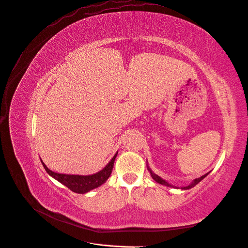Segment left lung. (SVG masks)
I'll use <instances>...</instances> for the list:
<instances>
[{
	"mask_svg": "<svg viewBox=\"0 0 248 248\" xmlns=\"http://www.w3.org/2000/svg\"><path fill=\"white\" fill-rule=\"evenodd\" d=\"M149 171H150V173H151V176L153 177V179L155 181V182H158V183L159 184H162V185H166V186H170V187H172L170 184H169V183H167V182L165 181V180H163L162 178H160L158 175H155V173H153L151 170H150V169H149ZM208 175V173L207 174H205V175H203L202 177H200V178H197V179H195L194 180V182H192V183L189 185V186H186V187H183V188H182V189H184V190H187V189H191L192 187H194V186H196L198 183H199V182L201 181V180H203L206 176Z\"/></svg>",
	"mask_w": 248,
	"mask_h": 248,
	"instance_id": "8db88e82",
	"label": "left lung"
}]
</instances>
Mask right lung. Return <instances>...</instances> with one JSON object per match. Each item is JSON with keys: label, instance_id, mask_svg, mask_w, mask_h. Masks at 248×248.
<instances>
[{"label": "right lung", "instance_id": "obj_1", "mask_svg": "<svg viewBox=\"0 0 248 248\" xmlns=\"http://www.w3.org/2000/svg\"><path fill=\"white\" fill-rule=\"evenodd\" d=\"M116 155L117 154L114 155V157L111 159V161L108 163V165L106 168L103 169V170H101L100 172H98L94 175H90V176L66 175V174L55 173L53 171H51L50 169H48L42 161L41 162H42V165L46 170V172L50 176L55 178L58 182H60L61 184L66 186L71 191L78 193V194H84L90 190L99 187L108 179V177L110 176L111 171H112L113 163L116 158Z\"/></svg>", "mask_w": 248, "mask_h": 248}]
</instances>
